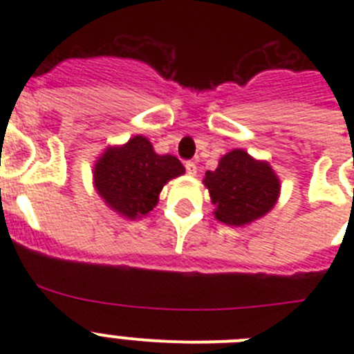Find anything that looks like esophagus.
I'll list each match as a JSON object with an SVG mask.
<instances>
[{
    "instance_id": "1",
    "label": "esophagus",
    "mask_w": 354,
    "mask_h": 354,
    "mask_svg": "<svg viewBox=\"0 0 354 354\" xmlns=\"http://www.w3.org/2000/svg\"><path fill=\"white\" fill-rule=\"evenodd\" d=\"M184 167H186V171L189 175H195L196 174V165L195 161H186L184 162Z\"/></svg>"
}]
</instances>
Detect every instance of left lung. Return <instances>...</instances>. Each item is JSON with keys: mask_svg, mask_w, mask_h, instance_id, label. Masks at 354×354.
Wrapping results in <instances>:
<instances>
[{"mask_svg": "<svg viewBox=\"0 0 354 354\" xmlns=\"http://www.w3.org/2000/svg\"><path fill=\"white\" fill-rule=\"evenodd\" d=\"M216 218L227 225H245L271 211L280 183L268 162L255 161L245 150H232L214 171H205Z\"/></svg>", "mask_w": 354, "mask_h": 354, "instance_id": "1", "label": "left lung"}]
</instances>
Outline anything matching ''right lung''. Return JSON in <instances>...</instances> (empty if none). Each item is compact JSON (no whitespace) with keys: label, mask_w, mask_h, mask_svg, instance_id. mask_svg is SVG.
Segmentation results:
<instances>
[{"label":"right lung","mask_w":354,"mask_h":354,"mask_svg":"<svg viewBox=\"0 0 354 354\" xmlns=\"http://www.w3.org/2000/svg\"><path fill=\"white\" fill-rule=\"evenodd\" d=\"M183 174V162L175 156L156 154L149 140L134 136L124 147L106 150L93 180L109 207L134 220L152 211L162 186Z\"/></svg>","instance_id":"obj_1"}]
</instances>
